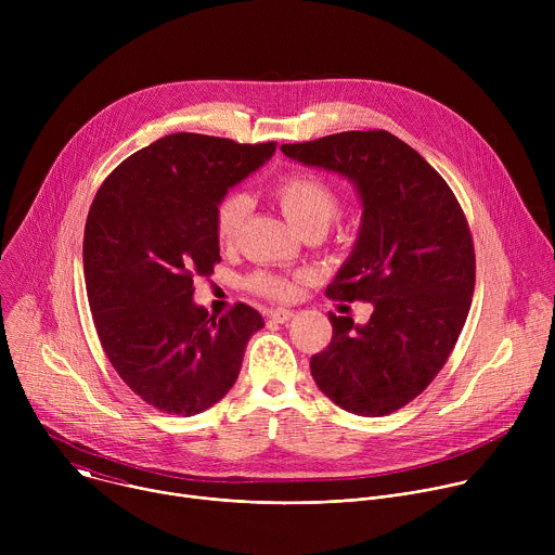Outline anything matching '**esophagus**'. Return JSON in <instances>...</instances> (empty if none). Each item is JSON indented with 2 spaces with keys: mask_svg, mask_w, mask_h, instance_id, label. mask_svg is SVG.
<instances>
[{
  "mask_svg": "<svg viewBox=\"0 0 555 555\" xmlns=\"http://www.w3.org/2000/svg\"><path fill=\"white\" fill-rule=\"evenodd\" d=\"M268 315L270 319L274 321V323H287L292 315H294V309H287V307H274V309H270L268 311Z\"/></svg>",
  "mask_w": 555,
  "mask_h": 555,
  "instance_id": "34e87169",
  "label": "esophagus"
}]
</instances>
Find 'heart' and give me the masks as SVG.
<instances>
[{"instance_id":"1","label":"heart","mask_w":555,"mask_h":555,"mask_svg":"<svg viewBox=\"0 0 555 555\" xmlns=\"http://www.w3.org/2000/svg\"><path fill=\"white\" fill-rule=\"evenodd\" d=\"M281 210L296 230H321L332 223L338 212V193L330 182L311 173H292L281 178L272 189ZM250 202L244 193H228L215 210V232L223 246H232L242 232ZM248 287L261 296L289 298L296 292V279L270 270H257L248 276Z\"/></svg>"}]
</instances>
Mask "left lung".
Segmentation results:
<instances>
[{
	"instance_id": "obj_1",
	"label": "left lung",
	"mask_w": 555,
	"mask_h": 555,
	"mask_svg": "<svg viewBox=\"0 0 555 555\" xmlns=\"http://www.w3.org/2000/svg\"><path fill=\"white\" fill-rule=\"evenodd\" d=\"M281 151L347 178L362 202L349 259L327 285L334 300H366V325L330 313L332 343L309 362L327 398L356 415L406 406L435 379L465 325L474 246L446 180L388 131H343Z\"/></svg>"
}]
</instances>
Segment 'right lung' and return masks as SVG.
I'll return each instance as SVG.
<instances>
[{
    "label": "right lung",
    "mask_w": 555,
    "mask_h": 555,
    "mask_svg": "<svg viewBox=\"0 0 555 555\" xmlns=\"http://www.w3.org/2000/svg\"><path fill=\"white\" fill-rule=\"evenodd\" d=\"M274 151L171 133L129 155L92 202L83 270L94 325L116 373L157 411L191 417L217 404L263 327L246 302L208 315L193 276L221 261L217 204Z\"/></svg>",
    "instance_id": "add662e5"
}]
</instances>
